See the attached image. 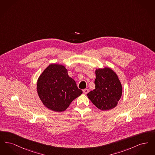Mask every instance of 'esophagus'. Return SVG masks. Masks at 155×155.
I'll use <instances>...</instances> for the list:
<instances>
[{
  "label": "esophagus",
  "instance_id": "1",
  "mask_svg": "<svg viewBox=\"0 0 155 155\" xmlns=\"http://www.w3.org/2000/svg\"><path fill=\"white\" fill-rule=\"evenodd\" d=\"M83 92L85 94H87L89 92V90L88 89H85L83 90Z\"/></svg>",
  "mask_w": 155,
  "mask_h": 155
}]
</instances>
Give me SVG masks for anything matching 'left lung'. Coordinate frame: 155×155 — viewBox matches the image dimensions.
I'll use <instances>...</instances> for the list:
<instances>
[{"label":"left lung","instance_id":"1","mask_svg":"<svg viewBox=\"0 0 155 155\" xmlns=\"http://www.w3.org/2000/svg\"><path fill=\"white\" fill-rule=\"evenodd\" d=\"M95 89L87 94L95 106L101 110L115 107L122 95V86L116 74L109 68L96 69Z\"/></svg>","mask_w":155,"mask_h":155}]
</instances>
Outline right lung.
I'll return each mask as SVG.
<instances>
[{
    "instance_id": "right-lung-1",
    "label": "right lung",
    "mask_w": 155,
    "mask_h": 155,
    "mask_svg": "<svg viewBox=\"0 0 155 155\" xmlns=\"http://www.w3.org/2000/svg\"><path fill=\"white\" fill-rule=\"evenodd\" d=\"M37 92L45 106L57 112L65 110L82 93L65 67L55 64L49 65L39 76Z\"/></svg>"
}]
</instances>
